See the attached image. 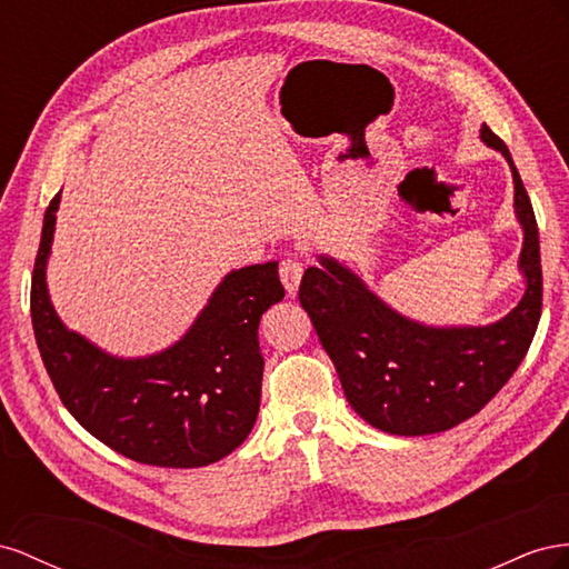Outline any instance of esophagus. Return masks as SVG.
<instances>
[{"mask_svg": "<svg viewBox=\"0 0 569 569\" xmlns=\"http://www.w3.org/2000/svg\"><path fill=\"white\" fill-rule=\"evenodd\" d=\"M279 276H281L286 290H288V296H296L300 279H302V262H300V259L298 257H286L283 262L279 264Z\"/></svg>", "mask_w": 569, "mask_h": 569, "instance_id": "34e87169", "label": "esophagus"}]
</instances>
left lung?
I'll return each mask as SVG.
<instances>
[{"instance_id": "1", "label": "left lung", "mask_w": 569, "mask_h": 569, "mask_svg": "<svg viewBox=\"0 0 569 569\" xmlns=\"http://www.w3.org/2000/svg\"><path fill=\"white\" fill-rule=\"evenodd\" d=\"M481 140L508 159L515 212L525 229L519 269L527 290L510 315L489 327L436 329L393 312L331 257H319L321 267L302 276L300 305L348 402L386 433H438L475 417L515 375L539 327L543 276L537 217L506 142L486 123Z\"/></svg>"}]
</instances>
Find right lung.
<instances>
[{
  "label": "right lung",
  "mask_w": 569,
  "mask_h": 569,
  "mask_svg": "<svg viewBox=\"0 0 569 569\" xmlns=\"http://www.w3.org/2000/svg\"><path fill=\"white\" fill-rule=\"evenodd\" d=\"M59 198L42 221L30 317L63 408L97 441L142 465L204 467L226 458L246 441L259 412L264 357L257 329L283 300L279 262L231 271L176 346L123 360L63 327L47 296Z\"/></svg>",
  "instance_id": "1"
}]
</instances>
